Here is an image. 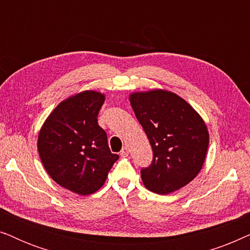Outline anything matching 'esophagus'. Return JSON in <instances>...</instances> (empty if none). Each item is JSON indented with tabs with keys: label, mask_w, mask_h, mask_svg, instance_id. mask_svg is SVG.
I'll return each mask as SVG.
<instances>
[{
	"label": "esophagus",
	"mask_w": 250,
	"mask_h": 250,
	"mask_svg": "<svg viewBox=\"0 0 250 250\" xmlns=\"http://www.w3.org/2000/svg\"><path fill=\"white\" fill-rule=\"evenodd\" d=\"M119 155H121L122 157H127V156H128V149H127V146H124V148H123V149L121 150V153H119Z\"/></svg>",
	"instance_id": "esophagus-1"
}]
</instances>
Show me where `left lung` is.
Here are the masks:
<instances>
[{
	"instance_id": "left-lung-1",
	"label": "left lung",
	"mask_w": 250,
	"mask_h": 250,
	"mask_svg": "<svg viewBox=\"0 0 250 250\" xmlns=\"http://www.w3.org/2000/svg\"><path fill=\"white\" fill-rule=\"evenodd\" d=\"M129 101L153 151L152 163L141 169L143 184L159 194L187 186L206 158L209 135L203 118L169 91L136 92Z\"/></svg>"
}]
</instances>
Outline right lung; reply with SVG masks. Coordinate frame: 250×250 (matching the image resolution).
<instances>
[{"label":"right lung","mask_w":250,"mask_h":250,"mask_svg":"<svg viewBox=\"0 0 250 250\" xmlns=\"http://www.w3.org/2000/svg\"><path fill=\"white\" fill-rule=\"evenodd\" d=\"M104 94L84 91L60 102L41 128L37 149L43 166L64 189L87 196L104 186L119 158L98 124Z\"/></svg>","instance_id":"1"}]
</instances>
